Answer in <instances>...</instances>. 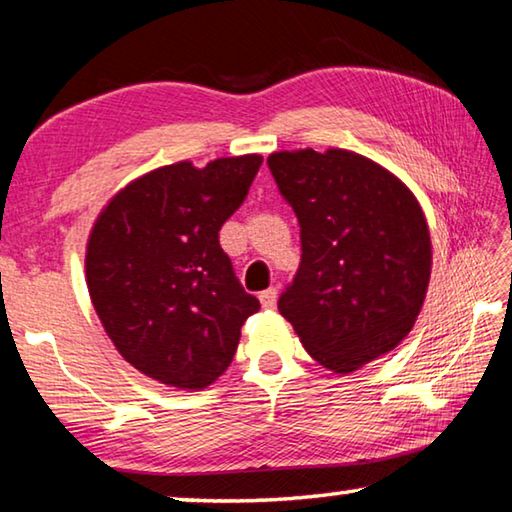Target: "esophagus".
Returning <instances> with one entry per match:
<instances>
[{
    "label": "esophagus",
    "instance_id": "1",
    "mask_svg": "<svg viewBox=\"0 0 512 512\" xmlns=\"http://www.w3.org/2000/svg\"><path fill=\"white\" fill-rule=\"evenodd\" d=\"M259 302H262L264 309H273L277 302V289H266L259 293Z\"/></svg>",
    "mask_w": 512,
    "mask_h": 512
}]
</instances>
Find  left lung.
Here are the masks:
<instances>
[{"mask_svg": "<svg viewBox=\"0 0 512 512\" xmlns=\"http://www.w3.org/2000/svg\"><path fill=\"white\" fill-rule=\"evenodd\" d=\"M300 223V266L277 300L302 345L336 375L411 332L431 275L418 201L363 155L282 151L266 160Z\"/></svg>", "mask_w": 512, "mask_h": 512, "instance_id": "1", "label": "left lung"}]
</instances>
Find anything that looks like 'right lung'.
<instances>
[{"instance_id":"obj_1","label":"right lung","mask_w":512,"mask_h":512,"mask_svg":"<svg viewBox=\"0 0 512 512\" xmlns=\"http://www.w3.org/2000/svg\"><path fill=\"white\" fill-rule=\"evenodd\" d=\"M259 167L262 155L169 164L119 192L94 223L92 305L121 357L162 384L210 386L259 309L219 244Z\"/></svg>"}]
</instances>
